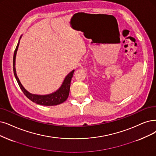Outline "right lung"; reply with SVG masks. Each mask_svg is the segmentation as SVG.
<instances>
[{"instance_id":"obj_1","label":"right lung","mask_w":156,"mask_h":156,"mask_svg":"<svg viewBox=\"0 0 156 156\" xmlns=\"http://www.w3.org/2000/svg\"><path fill=\"white\" fill-rule=\"evenodd\" d=\"M22 35H21V36L20 37V39L18 40L17 46L15 48V51L14 52L13 72H14L15 77L16 79V81L18 82V84L19 85L20 88L23 91V93H24V95L33 102H35L36 104L42 105H47V106L58 105L64 102L67 99L68 95H69L70 83H71V80L73 77V72L75 70H73L72 72H70L69 73H68L65 77L63 82L62 83L61 86L59 87V88L52 93H50V94H47V95H36V94H33V93L29 92L27 90L25 89L24 87L21 84L20 80L18 79L16 75V68H15L16 55L18 46H19L20 40L22 38Z\"/></svg>"}]
</instances>
